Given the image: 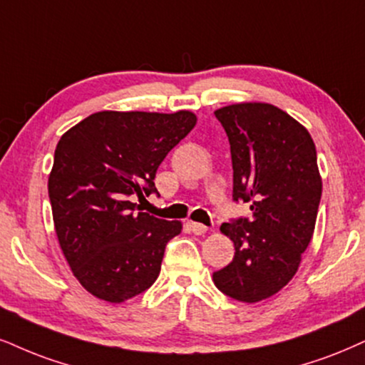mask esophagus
<instances>
[{
  "label": "esophagus",
  "mask_w": 365,
  "mask_h": 365,
  "mask_svg": "<svg viewBox=\"0 0 365 365\" xmlns=\"http://www.w3.org/2000/svg\"><path fill=\"white\" fill-rule=\"evenodd\" d=\"M190 227H191V230H192V233H195V235H203V233H206V230H208V227H206V225L196 223V222H191Z\"/></svg>",
  "instance_id": "obj_1"
}]
</instances>
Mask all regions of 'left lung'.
Masks as SVG:
<instances>
[{
    "instance_id": "8db88e82",
    "label": "left lung",
    "mask_w": 365,
    "mask_h": 365,
    "mask_svg": "<svg viewBox=\"0 0 365 365\" xmlns=\"http://www.w3.org/2000/svg\"><path fill=\"white\" fill-rule=\"evenodd\" d=\"M230 142L233 201L250 203V218L222 225L233 260L213 272L223 294L257 303L291 281L313 237L322 179L308 130L267 103L215 111Z\"/></svg>"
}]
</instances>
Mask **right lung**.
<instances>
[{
    "label": "right lung",
    "instance_id": "obj_1",
    "mask_svg": "<svg viewBox=\"0 0 365 365\" xmlns=\"http://www.w3.org/2000/svg\"><path fill=\"white\" fill-rule=\"evenodd\" d=\"M191 111H100L58 140L48 178L58 244L74 276L96 298L121 303L147 291L181 223L138 211L157 195L160 162L191 132Z\"/></svg>",
    "mask_w": 365,
    "mask_h": 365
}]
</instances>
